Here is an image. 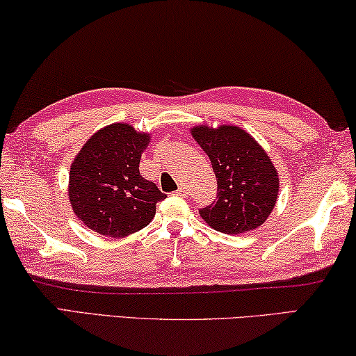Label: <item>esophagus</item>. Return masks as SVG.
<instances>
[{"label":"esophagus","mask_w":356,"mask_h":356,"mask_svg":"<svg viewBox=\"0 0 356 356\" xmlns=\"http://www.w3.org/2000/svg\"><path fill=\"white\" fill-rule=\"evenodd\" d=\"M174 193H176L177 196H182V198H184V196L188 195V188L185 187V185H182V187H179L176 191H174Z\"/></svg>","instance_id":"obj_1"}]
</instances>
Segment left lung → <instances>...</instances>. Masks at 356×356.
<instances>
[{
  "label": "left lung",
  "instance_id": "left-lung-1",
  "mask_svg": "<svg viewBox=\"0 0 356 356\" xmlns=\"http://www.w3.org/2000/svg\"><path fill=\"white\" fill-rule=\"evenodd\" d=\"M193 138L206 152L217 177V200L201 217L225 234L252 231L273 212L279 176L261 145L238 127H196Z\"/></svg>",
  "mask_w": 356,
  "mask_h": 356
}]
</instances>
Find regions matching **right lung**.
I'll return each mask as SVG.
<instances>
[{
    "label": "right lung",
    "mask_w": 356,
    "mask_h": 356,
    "mask_svg": "<svg viewBox=\"0 0 356 356\" xmlns=\"http://www.w3.org/2000/svg\"><path fill=\"white\" fill-rule=\"evenodd\" d=\"M150 138L127 123H112L90 138L70 171V201L83 225L109 238H125L152 222L166 198L139 172Z\"/></svg>",
    "instance_id": "obj_1"
}]
</instances>
